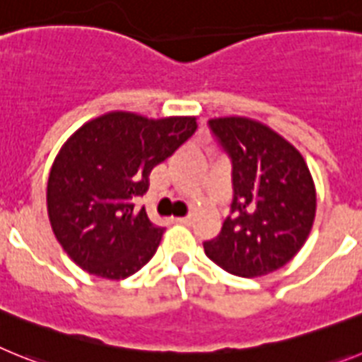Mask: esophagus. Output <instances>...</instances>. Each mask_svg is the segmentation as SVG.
Returning <instances> with one entry per match:
<instances>
[{
  "mask_svg": "<svg viewBox=\"0 0 362 362\" xmlns=\"http://www.w3.org/2000/svg\"><path fill=\"white\" fill-rule=\"evenodd\" d=\"M177 222H180V224H185V226H191L193 218H191V216H180V218H177Z\"/></svg>",
  "mask_w": 362,
  "mask_h": 362,
  "instance_id": "1",
  "label": "esophagus"
}]
</instances>
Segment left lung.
Listing matches in <instances>:
<instances>
[{
  "instance_id": "8db88e82",
  "label": "left lung",
  "mask_w": 362,
  "mask_h": 362,
  "mask_svg": "<svg viewBox=\"0 0 362 362\" xmlns=\"http://www.w3.org/2000/svg\"><path fill=\"white\" fill-rule=\"evenodd\" d=\"M231 160L233 200L206 255L238 276L268 275L304 246L315 218V185L303 155L264 124L242 116L209 120Z\"/></svg>"
}]
</instances>
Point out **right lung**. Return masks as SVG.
Instances as JSON below:
<instances>
[{"label": "right lung", "mask_w": 362, "mask_h": 362, "mask_svg": "<svg viewBox=\"0 0 362 362\" xmlns=\"http://www.w3.org/2000/svg\"><path fill=\"white\" fill-rule=\"evenodd\" d=\"M197 131L193 116L149 120L107 112L81 125L59 149L47 182L56 238L81 269L120 281L156 253L163 228L134 206L155 165Z\"/></svg>", "instance_id": "right-lung-1"}]
</instances>
